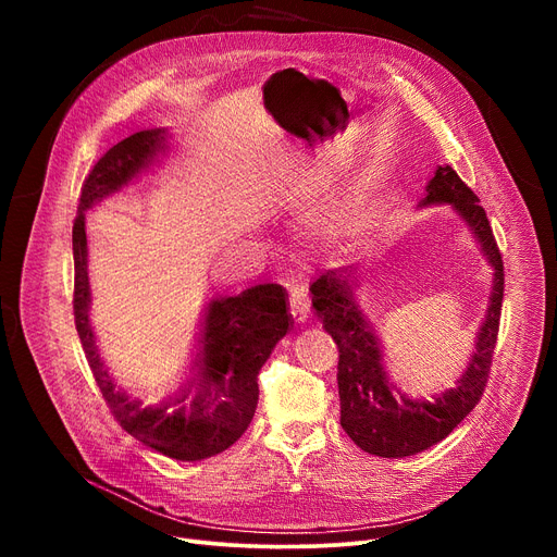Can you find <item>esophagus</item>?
Wrapping results in <instances>:
<instances>
[{
    "instance_id": "obj_1",
    "label": "esophagus",
    "mask_w": 557,
    "mask_h": 557,
    "mask_svg": "<svg viewBox=\"0 0 557 557\" xmlns=\"http://www.w3.org/2000/svg\"><path fill=\"white\" fill-rule=\"evenodd\" d=\"M286 288H288L290 315H294L296 323H307V318L311 313V302L307 296V277L300 271H296L286 280Z\"/></svg>"
}]
</instances>
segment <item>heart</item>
<instances>
[{"label": "heart", "instance_id": "obj_1", "mask_svg": "<svg viewBox=\"0 0 557 557\" xmlns=\"http://www.w3.org/2000/svg\"><path fill=\"white\" fill-rule=\"evenodd\" d=\"M347 214L345 212H336V216H334V221H343Z\"/></svg>", "mask_w": 557, "mask_h": 557}]
</instances>
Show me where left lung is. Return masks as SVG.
Returning <instances> with one entry per match:
<instances>
[{
	"label": "left lung",
	"mask_w": 557,
	"mask_h": 557,
	"mask_svg": "<svg viewBox=\"0 0 557 557\" xmlns=\"http://www.w3.org/2000/svg\"><path fill=\"white\" fill-rule=\"evenodd\" d=\"M454 205V210L470 225L483 255L494 271L487 313L476 336V349L470 366L456 382V388L429 399L401 395L386 376L384 355L370 327V320L355 302L347 269L320 273L311 290V305L320 323L338 345V395L341 426L355 445L382 458H404L420 454L447 437L479 404L499 336L504 300V259L496 246L479 196L467 187L447 164L437 166L426 185V205Z\"/></svg>",
	"instance_id": "left-lung-1"
}]
</instances>
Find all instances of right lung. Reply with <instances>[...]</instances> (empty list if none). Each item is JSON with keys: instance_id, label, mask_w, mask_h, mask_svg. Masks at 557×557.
<instances>
[{"instance_id": "add662e5", "label": "right lung", "mask_w": 557, "mask_h": 557, "mask_svg": "<svg viewBox=\"0 0 557 557\" xmlns=\"http://www.w3.org/2000/svg\"><path fill=\"white\" fill-rule=\"evenodd\" d=\"M166 131H139L106 151L81 187L72 227L74 323L95 382L120 426L146 447L173 460H202L232 447L248 429L259 397L257 374L290 330L286 290L259 284L205 307L194 376L181 395L158 406L131 399L103 366L90 325L85 212L126 187L166 149Z\"/></svg>"}]
</instances>
